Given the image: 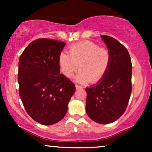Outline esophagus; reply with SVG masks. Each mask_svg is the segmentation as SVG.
<instances>
[{
	"label": "esophagus",
	"mask_w": 152,
	"mask_h": 152,
	"mask_svg": "<svg viewBox=\"0 0 152 152\" xmlns=\"http://www.w3.org/2000/svg\"><path fill=\"white\" fill-rule=\"evenodd\" d=\"M76 90L81 89V88H82V86H78V85H76Z\"/></svg>",
	"instance_id": "obj_1"
}]
</instances>
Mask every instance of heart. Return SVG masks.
Wrapping results in <instances>:
<instances>
[{"label": "heart", "instance_id": "heart-1", "mask_svg": "<svg viewBox=\"0 0 152 152\" xmlns=\"http://www.w3.org/2000/svg\"><path fill=\"white\" fill-rule=\"evenodd\" d=\"M69 54L61 52L58 58L60 70L66 77H73L78 66L81 70L76 80L81 83H99L107 73L111 62L109 51L93 41H83L71 45Z\"/></svg>", "mask_w": 152, "mask_h": 152}]
</instances>
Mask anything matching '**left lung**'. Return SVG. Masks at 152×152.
Segmentation results:
<instances>
[{"instance_id": "left-lung-1", "label": "left lung", "mask_w": 152, "mask_h": 152, "mask_svg": "<svg viewBox=\"0 0 152 152\" xmlns=\"http://www.w3.org/2000/svg\"><path fill=\"white\" fill-rule=\"evenodd\" d=\"M111 56L107 73L96 85L86 88V111L91 119L107 124L126 111L132 93V61L128 50L117 40L102 35Z\"/></svg>"}]
</instances>
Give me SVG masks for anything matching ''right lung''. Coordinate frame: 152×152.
<instances>
[{"mask_svg":"<svg viewBox=\"0 0 152 152\" xmlns=\"http://www.w3.org/2000/svg\"><path fill=\"white\" fill-rule=\"evenodd\" d=\"M66 43L38 38L26 48L18 62L19 96L28 114L43 125L64 118L76 87L60 74L59 54Z\"/></svg>","mask_w":152,"mask_h":152,"instance_id":"add662e5","label":"right lung"}]
</instances>
